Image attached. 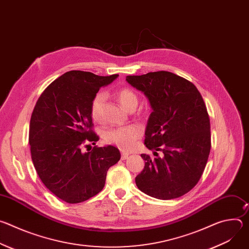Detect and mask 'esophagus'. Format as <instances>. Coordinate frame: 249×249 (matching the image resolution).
I'll list each match as a JSON object with an SVG mask.
<instances>
[{
	"label": "esophagus",
	"instance_id": "34e87169",
	"mask_svg": "<svg viewBox=\"0 0 249 249\" xmlns=\"http://www.w3.org/2000/svg\"><path fill=\"white\" fill-rule=\"evenodd\" d=\"M130 155L129 154H127V153H121V160H126V159H128V157H129Z\"/></svg>",
	"mask_w": 249,
	"mask_h": 249
}]
</instances>
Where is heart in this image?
<instances>
[{
  "label": "heart",
  "mask_w": 249,
  "mask_h": 249,
  "mask_svg": "<svg viewBox=\"0 0 249 249\" xmlns=\"http://www.w3.org/2000/svg\"><path fill=\"white\" fill-rule=\"evenodd\" d=\"M105 97L106 96L103 91H98L94 94L90 101L89 112L94 121H100L101 119V110ZM117 98L123 107L129 111L135 110L139 102L136 92L128 88L120 89L117 91ZM142 133H143V131H142L140 126L131 124L107 130L103 135V140L105 143L115 145L123 151H128L134 147L136 141L142 136Z\"/></svg>",
  "instance_id": "obj_1"
}]
</instances>
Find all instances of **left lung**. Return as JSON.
<instances>
[{
  "label": "left lung",
  "instance_id": "left-lung-1",
  "mask_svg": "<svg viewBox=\"0 0 249 249\" xmlns=\"http://www.w3.org/2000/svg\"><path fill=\"white\" fill-rule=\"evenodd\" d=\"M126 81L143 91L154 111L145 145L157 158L142 154L145 167L136 176L138 188L160 200L189 192L200 180L211 150L210 118L204 99L188 80L166 71ZM157 151H162L160 158Z\"/></svg>",
  "mask_w": 249,
  "mask_h": 249
}]
</instances>
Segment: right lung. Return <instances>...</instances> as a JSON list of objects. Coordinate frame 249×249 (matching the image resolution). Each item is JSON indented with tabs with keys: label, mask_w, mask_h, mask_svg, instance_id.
Wrapping results in <instances>:
<instances>
[{
	"label": "right lung",
	"mask_w": 249,
	"mask_h": 249,
	"mask_svg": "<svg viewBox=\"0 0 249 249\" xmlns=\"http://www.w3.org/2000/svg\"><path fill=\"white\" fill-rule=\"evenodd\" d=\"M117 77L70 71L52 82L34 106L28 137L33 165L46 188L67 203H81L98 194L108 168L120 160L113 146L84 151L99 140L93 131L90 101Z\"/></svg>",
	"instance_id": "obj_1"
}]
</instances>
